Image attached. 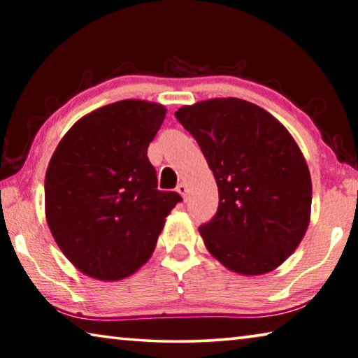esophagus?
I'll use <instances>...</instances> for the list:
<instances>
[{"instance_id":"obj_1","label":"esophagus","mask_w":358,"mask_h":358,"mask_svg":"<svg viewBox=\"0 0 358 358\" xmlns=\"http://www.w3.org/2000/svg\"><path fill=\"white\" fill-rule=\"evenodd\" d=\"M177 191H178V194H181V196H183V197L186 199V194H187V186H186V183H183V181H181V183L177 186Z\"/></svg>"}]
</instances>
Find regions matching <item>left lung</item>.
I'll return each mask as SVG.
<instances>
[{"label": "left lung", "instance_id": "obj_1", "mask_svg": "<svg viewBox=\"0 0 358 358\" xmlns=\"http://www.w3.org/2000/svg\"><path fill=\"white\" fill-rule=\"evenodd\" d=\"M175 117L215 175L220 205L199 227L226 268L256 276L292 254L310 224L311 175L289 131L262 107L237 98L185 106Z\"/></svg>", "mask_w": 358, "mask_h": 358}]
</instances>
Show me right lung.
I'll return each instance as SVG.
<instances>
[{
    "label": "right lung",
    "instance_id": "add662e5",
    "mask_svg": "<svg viewBox=\"0 0 358 358\" xmlns=\"http://www.w3.org/2000/svg\"><path fill=\"white\" fill-rule=\"evenodd\" d=\"M164 118L161 104L118 101L85 115L58 143L45 173V216L82 273L101 281L134 273L181 202L180 194L157 189L147 156Z\"/></svg>",
    "mask_w": 358,
    "mask_h": 358
}]
</instances>
